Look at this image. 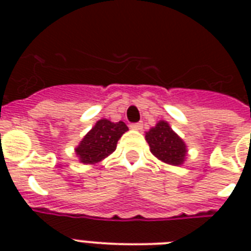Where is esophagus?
I'll return each mask as SVG.
<instances>
[{"instance_id":"34e87169","label":"esophagus","mask_w":251,"mask_h":251,"mask_svg":"<svg viewBox=\"0 0 251 251\" xmlns=\"http://www.w3.org/2000/svg\"><path fill=\"white\" fill-rule=\"evenodd\" d=\"M130 127L133 130H142L143 129V124H142V122H135V124H131Z\"/></svg>"}]
</instances>
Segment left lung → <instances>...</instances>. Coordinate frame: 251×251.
I'll list each match as a JSON object with an SVG mask.
<instances>
[{"instance_id": "1", "label": "left lung", "mask_w": 251, "mask_h": 251, "mask_svg": "<svg viewBox=\"0 0 251 251\" xmlns=\"http://www.w3.org/2000/svg\"><path fill=\"white\" fill-rule=\"evenodd\" d=\"M146 141L149 143L152 155L171 165H181L186 157V145L172 130L169 124L159 121L155 127L146 133Z\"/></svg>"}]
</instances>
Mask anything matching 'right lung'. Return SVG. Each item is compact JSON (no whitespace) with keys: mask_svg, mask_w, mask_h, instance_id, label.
Masks as SVG:
<instances>
[{"mask_svg":"<svg viewBox=\"0 0 251 251\" xmlns=\"http://www.w3.org/2000/svg\"><path fill=\"white\" fill-rule=\"evenodd\" d=\"M127 130L125 122H110L105 118L99 120L75 149L80 163L96 164L109 156L117 147L118 139Z\"/></svg>","mask_w":251,"mask_h":251,"instance_id":"1","label":"right lung"}]
</instances>
